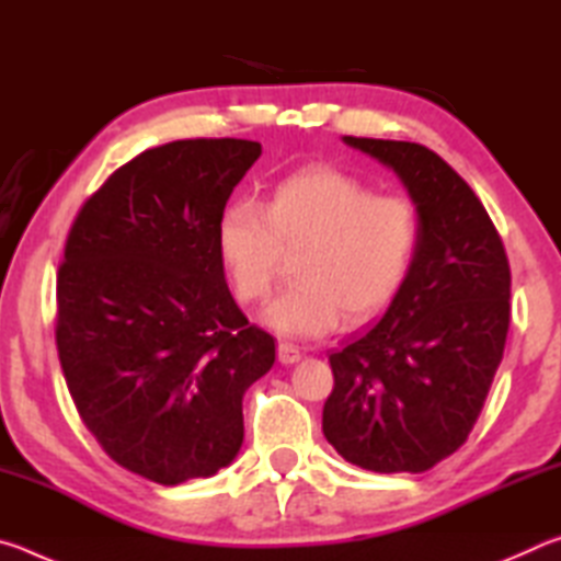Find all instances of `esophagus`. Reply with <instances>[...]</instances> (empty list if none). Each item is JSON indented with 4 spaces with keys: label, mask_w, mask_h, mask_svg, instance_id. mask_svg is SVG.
I'll use <instances>...</instances> for the list:
<instances>
[{
    "label": "esophagus",
    "mask_w": 561,
    "mask_h": 561,
    "mask_svg": "<svg viewBox=\"0 0 561 561\" xmlns=\"http://www.w3.org/2000/svg\"><path fill=\"white\" fill-rule=\"evenodd\" d=\"M277 358H279V364H284V366L297 364V360L301 358V351L294 344H289V341H282V344L277 346Z\"/></svg>",
    "instance_id": "obj_1"
}]
</instances>
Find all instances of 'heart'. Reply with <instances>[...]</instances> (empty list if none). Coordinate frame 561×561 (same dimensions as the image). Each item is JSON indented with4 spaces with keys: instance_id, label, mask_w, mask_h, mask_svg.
Returning a JSON list of instances; mask_svg holds the SVG:
<instances>
[{
    "instance_id": "obj_1",
    "label": "heart",
    "mask_w": 561,
    "mask_h": 561,
    "mask_svg": "<svg viewBox=\"0 0 561 561\" xmlns=\"http://www.w3.org/2000/svg\"><path fill=\"white\" fill-rule=\"evenodd\" d=\"M423 242L417 205L376 193L366 180L331 165L284 178L264 207L232 203L217 220V254L242 304L267 297L282 254L299 282L264 311V324L287 339H317L348 321L374 319L411 277Z\"/></svg>"
}]
</instances>
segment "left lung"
<instances>
[{"mask_svg": "<svg viewBox=\"0 0 561 561\" xmlns=\"http://www.w3.org/2000/svg\"><path fill=\"white\" fill-rule=\"evenodd\" d=\"M393 168L423 242L381 321L329 354L334 391L321 428L341 458L374 472H425L468 440L510 329V262L472 187L421 144L344 136Z\"/></svg>", "mask_w": 561, "mask_h": 561, "instance_id": "left-lung-1", "label": "left lung"}]
</instances>
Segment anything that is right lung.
Instances as JSON below:
<instances>
[{
  "label": "right lung",
  "instance_id": "right-lung-1",
  "mask_svg": "<svg viewBox=\"0 0 561 561\" xmlns=\"http://www.w3.org/2000/svg\"><path fill=\"white\" fill-rule=\"evenodd\" d=\"M262 146L173 140L81 205L56 277V348L81 421L121 468L210 478L244 438L242 396L274 364L225 282L217 220Z\"/></svg>",
  "mask_w": 561,
  "mask_h": 561
}]
</instances>
